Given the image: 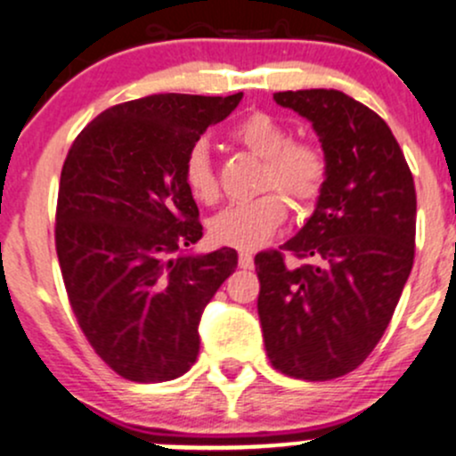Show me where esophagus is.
Here are the masks:
<instances>
[{"label":"esophagus","instance_id":"1","mask_svg":"<svg viewBox=\"0 0 456 456\" xmlns=\"http://www.w3.org/2000/svg\"><path fill=\"white\" fill-rule=\"evenodd\" d=\"M238 266L244 268V270H251L253 268V255L251 253H240Z\"/></svg>","mask_w":456,"mask_h":456}]
</instances>
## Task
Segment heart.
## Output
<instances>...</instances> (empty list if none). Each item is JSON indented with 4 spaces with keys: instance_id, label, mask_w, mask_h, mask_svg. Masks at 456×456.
I'll return each mask as SVG.
<instances>
[{
    "instance_id": "1",
    "label": "heart",
    "mask_w": 456,
    "mask_h": 456,
    "mask_svg": "<svg viewBox=\"0 0 456 456\" xmlns=\"http://www.w3.org/2000/svg\"><path fill=\"white\" fill-rule=\"evenodd\" d=\"M229 136L264 159L259 190L268 192L218 212L209 220V236L223 247L253 251L266 244L288 216V203L280 191L288 194L294 208L301 212L318 203L329 179V159L314 142L292 140L289 129L268 112L248 114ZM182 177L194 201L203 205L218 201V175L203 142H194L188 149ZM274 189L280 191L274 193Z\"/></svg>"
}]
</instances>
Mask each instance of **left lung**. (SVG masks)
Segmentation results:
<instances>
[{"label":"left lung","mask_w":456,"mask_h":456,"mask_svg":"<svg viewBox=\"0 0 456 456\" xmlns=\"http://www.w3.org/2000/svg\"><path fill=\"white\" fill-rule=\"evenodd\" d=\"M312 121L329 179L305 227L255 255L257 314L279 372L331 381L362 366L383 338L415 255V186L387 123L339 90L274 93ZM314 258L288 267L284 253Z\"/></svg>","instance_id":"left-lung-1"}]
</instances>
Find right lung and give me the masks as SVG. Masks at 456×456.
Returning a JSON list of instances; mask_svg holds the SVG:
<instances>
[{
  "label": "right lung",
  "instance_id": "obj_1",
  "mask_svg": "<svg viewBox=\"0 0 456 456\" xmlns=\"http://www.w3.org/2000/svg\"><path fill=\"white\" fill-rule=\"evenodd\" d=\"M240 99L167 93L118 103L79 132L64 159L56 208L64 288L90 346L127 381L188 372L205 305L238 266L227 247L182 253L203 238L182 168Z\"/></svg>",
  "mask_w": 456,
  "mask_h": 456
}]
</instances>
